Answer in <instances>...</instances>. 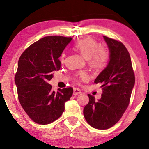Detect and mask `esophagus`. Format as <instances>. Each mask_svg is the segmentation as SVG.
I'll list each match as a JSON object with an SVG mask.
<instances>
[{"label": "esophagus", "mask_w": 149, "mask_h": 149, "mask_svg": "<svg viewBox=\"0 0 149 149\" xmlns=\"http://www.w3.org/2000/svg\"><path fill=\"white\" fill-rule=\"evenodd\" d=\"M81 93V91L78 88H74V91H73V94L74 95H78Z\"/></svg>", "instance_id": "34e87169"}]
</instances>
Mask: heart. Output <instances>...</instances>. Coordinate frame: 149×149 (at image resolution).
Here are the masks:
<instances>
[{
    "mask_svg": "<svg viewBox=\"0 0 149 149\" xmlns=\"http://www.w3.org/2000/svg\"><path fill=\"white\" fill-rule=\"evenodd\" d=\"M74 49L81 55L85 60H88L89 64L95 69H101L107 65L109 58V52L107 48L100 47L96 40L91 37L83 38L75 44ZM64 54L61 57L63 61ZM77 79L87 80L88 75L86 72H81L77 75Z\"/></svg>",
    "mask_w": 149,
    "mask_h": 149,
    "instance_id": "obj_1",
    "label": "heart"
}]
</instances>
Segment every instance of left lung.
<instances>
[{
    "label": "left lung",
    "instance_id": "8db88e82",
    "mask_svg": "<svg viewBox=\"0 0 149 149\" xmlns=\"http://www.w3.org/2000/svg\"><path fill=\"white\" fill-rule=\"evenodd\" d=\"M103 38L109 50V61L94 81L102 84V94L97 100L87 95L89 101L83 109L87 123L98 130L109 129L119 121L129 105L135 83L127 49L121 42L105 36Z\"/></svg>",
    "mask_w": 149,
    "mask_h": 149
}]
</instances>
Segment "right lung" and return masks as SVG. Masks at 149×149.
Instances as JSON below:
<instances>
[{
    "mask_svg": "<svg viewBox=\"0 0 149 149\" xmlns=\"http://www.w3.org/2000/svg\"><path fill=\"white\" fill-rule=\"evenodd\" d=\"M72 38L49 36L40 38L20 56L15 83L18 99L32 121L49 124L62 115L65 103L73 93L72 87L52 91L48 82L61 67L59 58Z\"/></svg>",
    "mask_w": 149,
    "mask_h": 149,
    "instance_id": "add662e5",
    "label": "right lung"
}]
</instances>
